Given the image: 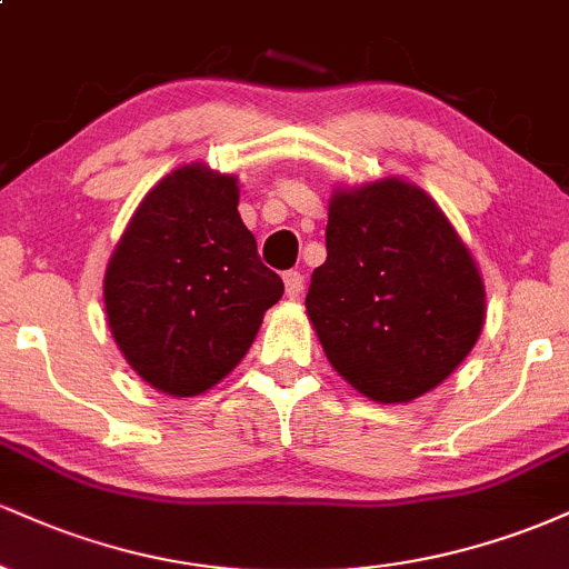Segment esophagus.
Wrapping results in <instances>:
<instances>
[{"mask_svg": "<svg viewBox=\"0 0 569 569\" xmlns=\"http://www.w3.org/2000/svg\"><path fill=\"white\" fill-rule=\"evenodd\" d=\"M283 283H286V297L297 299L305 289V276H302V272H297V270H289L283 276Z\"/></svg>", "mask_w": 569, "mask_h": 569, "instance_id": "obj_1", "label": "esophagus"}]
</instances>
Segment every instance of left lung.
<instances>
[{"label":"left lung","instance_id":"left-lung-1","mask_svg":"<svg viewBox=\"0 0 569 569\" xmlns=\"http://www.w3.org/2000/svg\"><path fill=\"white\" fill-rule=\"evenodd\" d=\"M326 251L307 318L331 367L361 396L415 401L479 342L485 278L426 189L398 176L337 187Z\"/></svg>","mask_w":569,"mask_h":569}]
</instances>
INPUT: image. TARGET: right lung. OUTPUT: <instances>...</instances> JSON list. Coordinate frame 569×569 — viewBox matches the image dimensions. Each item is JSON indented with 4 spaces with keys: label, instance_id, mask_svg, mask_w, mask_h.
I'll return each instance as SVG.
<instances>
[{
    "label": "right lung",
    "instance_id": "right-lung-1",
    "mask_svg": "<svg viewBox=\"0 0 569 569\" xmlns=\"http://www.w3.org/2000/svg\"><path fill=\"white\" fill-rule=\"evenodd\" d=\"M234 173L171 171L130 217L103 276V307L130 369L160 393L200 396L243 361L283 297L238 213Z\"/></svg>",
    "mask_w": 569,
    "mask_h": 569
}]
</instances>
